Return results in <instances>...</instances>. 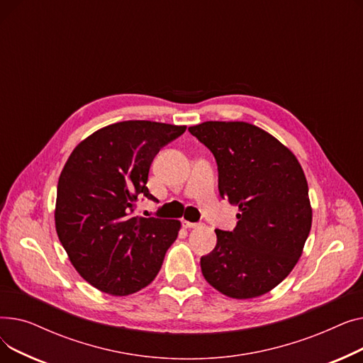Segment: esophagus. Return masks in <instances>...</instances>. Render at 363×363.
I'll use <instances>...</instances> for the list:
<instances>
[{
    "label": "esophagus",
    "instance_id": "obj_1",
    "mask_svg": "<svg viewBox=\"0 0 363 363\" xmlns=\"http://www.w3.org/2000/svg\"><path fill=\"white\" fill-rule=\"evenodd\" d=\"M201 223H196V222H188V220H184V226L185 228H197L200 226Z\"/></svg>",
    "mask_w": 363,
    "mask_h": 363
}]
</instances>
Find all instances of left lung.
Here are the masks:
<instances>
[{"mask_svg": "<svg viewBox=\"0 0 363 363\" xmlns=\"http://www.w3.org/2000/svg\"><path fill=\"white\" fill-rule=\"evenodd\" d=\"M188 130L213 152L219 194L240 212L234 231L215 230L216 247L200 260L204 279L237 300L269 293L293 271L311 233L301 164L289 147L252 123L208 121Z\"/></svg>", "mask_w": 363, "mask_h": 363, "instance_id": "left-lung-1", "label": "left lung"}]
</instances>
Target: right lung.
Here are the masks:
<instances>
[{
	"label": "right lung",
	"mask_w": 363,
	"mask_h": 363,
	"mask_svg": "<svg viewBox=\"0 0 363 363\" xmlns=\"http://www.w3.org/2000/svg\"><path fill=\"white\" fill-rule=\"evenodd\" d=\"M186 126L150 121L111 123L73 148L62 170L54 222L73 268L111 296L145 289L181 230L177 219L132 216L160 147Z\"/></svg>",
	"instance_id": "add662e5"
}]
</instances>
